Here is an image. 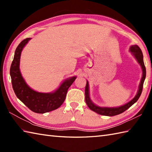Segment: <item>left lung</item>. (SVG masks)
I'll return each instance as SVG.
<instances>
[{
  "instance_id": "left-lung-1",
  "label": "left lung",
  "mask_w": 152,
  "mask_h": 152,
  "mask_svg": "<svg viewBox=\"0 0 152 152\" xmlns=\"http://www.w3.org/2000/svg\"><path fill=\"white\" fill-rule=\"evenodd\" d=\"M129 51L133 55L135 59H137L138 63L140 64L141 66L142 70V78L140 80V83L139 85V88H138V92L137 93L136 96L127 103H126L125 104L118 106V107H100L95 105L94 103H93L91 100L90 99L89 97V83L88 81H87V83L86 86V89H85V99H86V102L87 105H88V107L97 114L102 115H107V116H114L118 114H120L121 113L125 112L126 110H127L129 108H130L131 106L134 104L136 102L138 99H139L140 96L142 91V88H143V84L146 78V67H145L144 63V60H143V54L140 48L138 47L137 45H133V46H131Z\"/></svg>"
}]
</instances>
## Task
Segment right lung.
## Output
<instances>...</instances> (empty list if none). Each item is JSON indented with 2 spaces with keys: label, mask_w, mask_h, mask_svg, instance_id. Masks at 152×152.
I'll use <instances>...</instances> for the list:
<instances>
[{
  "label": "right lung",
  "mask_w": 152,
  "mask_h": 152,
  "mask_svg": "<svg viewBox=\"0 0 152 152\" xmlns=\"http://www.w3.org/2000/svg\"><path fill=\"white\" fill-rule=\"evenodd\" d=\"M30 40V38L24 39L16 48L10 74L12 88L17 97L31 110L38 114H44L60 107L65 100L68 89L76 77H70L64 80L59 88L52 93H40L32 89L25 82L19 70L21 51Z\"/></svg>",
  "instance_id": "right-lung-1"
}]
</instances>
